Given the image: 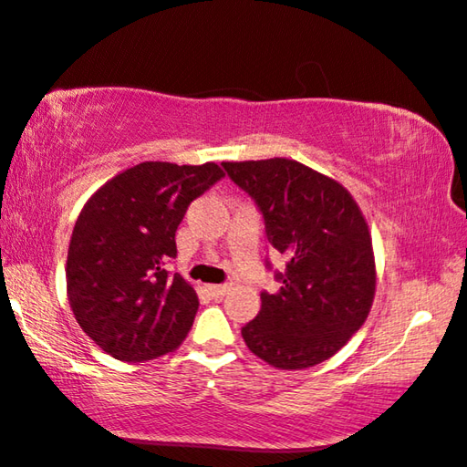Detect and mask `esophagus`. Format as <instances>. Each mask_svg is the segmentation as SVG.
<instances>
[{
  "mask_svg": "<svg viewBox=\"0 0 467 467\" xmlns=\"http://www.w3.org/2000/svg\"><path fill=\"white\" fill-rule=\"evenodd\" d=\"M209 293L215 299H221L223 296H227L229 291H232V285H209Z\"/></svg>",
  "mask_w": 467,
  "mask_h": 467,
  "instance_id": "1",
  "label": "esophagus"
}]
</instances>
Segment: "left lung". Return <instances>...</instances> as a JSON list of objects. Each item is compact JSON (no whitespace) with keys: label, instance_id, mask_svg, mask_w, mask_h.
<instances>
[{"label":"left lung","instance_id":"left-lung-1","mask_svg":"<svg viewBox=\"0 0 467 467\" xmlns=\"http://www.w3.org/2000/svg\"><path fill=\"white\" fill-rule=\"evenodd\" d=\"M263 211L266 238L289 258L283 287L263 293L246 347L276 369H307L353 338L371 312L378 271L361 207L338 180L289 158L223 161Z\"/></svg>","mask_w":467,"mask_h":467}]
</instances>
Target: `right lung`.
Returning a JSON list of instances; mask_svg holds the SVG:
<instances>
[{
  "label": "right lung",
  "instance_id": "right-lung-1",
  "mask_svg": "<svg viewBox=\"0 0 467 467\" xmlns=\"http://www.w3.org/2000/svg\"><path fill=\"white\" fill-rule=\"evenodd\" d=\"M223 176L215 161H141L86 201L65 281L73 316L106 355L143 363L182 345L199 297L163 265L176 256V229L188 204Z\"/></svg>",
  "mask_w": 467,
  "mask_h": 467
}]
</instances>
